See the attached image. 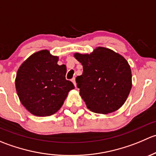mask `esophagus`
I'll use <instances>...</instances> for the list:
<instances>
[{
  "label": "esophagus",
  "instance_id": "obj_1",
  "mask_svg": "<svg viewBox=\"0 0 156 156\" xmlns=\"http://www.w3.org/2000/svg\"><path fill=\"white\" fill-rule=\"evenodd\" d=\"M72 83L74 84V85H75V87H76V81H75V78H72Z\"/></svg>",
  "mask_w": 156,
  "mask_h": 156
}]
</instances>
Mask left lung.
Listing matches in <instances>:
<instances>
[{
    "label": "left lung",
    "mask_w": 156,
    "mask_h": 156,
    "mask_svg": "<svg viewBox=\"0 0 156 156\" xmlns=\"http://www.w3.org/2000/svg\"><path fill=\"white\" fill-rule=\"evenodd\" d=\"M83 66L77 76L80 96L90 111L113 112L123 106L132 87L130 65L122 55L111 49L97 47L92 53L74 54Z\"/></svg>",
    "instance_id": "obj_1"
}]
</instances>
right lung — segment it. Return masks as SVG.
<instances>
[{
  "label": "right lung",
  "instance_id": "right-lung-1",
  "mask_svg": "<svg viewBox=\"0 0 156 156\" xmlns=\"http://www.w3.org/2000/svg\"><path fill=\"white\" fill-rule=\"evenodd\" d=\"M58 56L42 50L31 55L17 71V95L23 106L34 115L55 114L62 107L69 91L75 88L66 79V66L58 65Z\"/></svg>",
  "mask_w": 156,
  "mask_h": 156
}]
</instances>
